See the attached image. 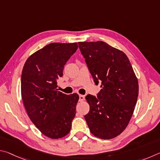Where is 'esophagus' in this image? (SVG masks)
I'll return each mask as SVG.
<instances>
[{
	"instance_id": "esophagus-1",
	"label": "esophagus",
	"mask_w": 160,
	"mask_h": 160,
	"mask_svg": "<svg viewBox=\"0 0 160 160\" xmlns=\"http://www.w3.org/2000/svg\"><path fill=\"white\" fill-rule=\"evenodd\" d=\"M85 100V96L83 95H79V101H83Z\"/></svg>"
}]
</instances>
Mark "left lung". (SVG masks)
I'll list each match as a JSON object with an SVG mask.
<instances>
[{
    "label": "left lung",
    "instance_id": "obj_1",
    "mask_svg": "<svg viewBox=\"0 0 160 160\" xmlns=\"http://www.w3.org/2000/svg\"><path fill=\"white\" fill-rule=\"evenodd\" d=\"M96 85L97 98L86 97L90 110L85 115L91 133L101 139L121 134L129 123L138 96V82L124 52L103 41L78 42Z\"/></svg>",
    "mask_w": 160,
    "mask_h": 160
}]
</instances>
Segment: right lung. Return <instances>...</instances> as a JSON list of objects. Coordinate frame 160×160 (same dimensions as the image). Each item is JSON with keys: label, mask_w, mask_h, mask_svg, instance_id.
<instances>
[{"label": "right lung", "mask_w": 160, "mask_h": 160, "mask_svg": "<svg viewBox=\"0 0 160 160\" xmlns=\"http://www.w3.org/2000/svg\"><path fill=\"white\" fill-rule=\"evenodd\" d=\"M78 48L77 43H52L30 55L22 72L21 93L28 116L44 136L61 138L69 133L78 95L58 91L57 79Z\"/></svg>", "instance_id": "obj_1"}]
</instances>
